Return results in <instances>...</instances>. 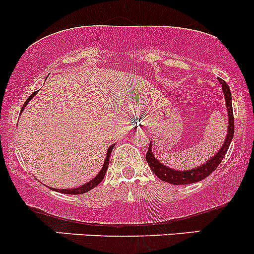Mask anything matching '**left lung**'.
<instances>
[{
  "instance_id": "obj_1",
  "label": "left lung",
  "mask_w": 254,
  "mask_h": 254,
  "mask_svg": "<svg viewBox=\"0 0 254 254\" xmlns=\"http://www.w3.org/2000/svg\"><path fill=\"white\" fill-rule=\"evenodd\" d=\"M220 84L222 87V91H224L225 96V102H226V109H227V117H229V123H227V134L225 137V141L222 143V146L220 147V150L210 158L209 161H206L204 165L198 166V167H194L191 170L187 171H178L173 170V168L167 167L163 163H161L157 158L153 156L152 153V143L150 142L148 146L147 153H146V161H147L148 166L152 170V172L155 173L161 181L167 182V183L175 184V186H179V184H190V183H196V182L203 181L204 178H206L207 176L211 175L215 170L217 168V166L221 163V161L224 160L225 153L229 150V146L231 143L232 139H234V132H235V124H234V112H232V97H231V91H230V87L224 79H219Z\"/></svg>"
}]
</instances>
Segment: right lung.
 <instances>
[{
    "label": "right lung",
    "instance_id": "add662e5",
    "mask_svg": "<svg viewBox=\"0 0 254 254\" xmlns=\"http://www.w3.org/2000/svg\"><path fill=\"white\" fill-rule=\"evenodd\" d=\"M35 94H37V92H34V93H33L32 96H29V98L27 99V102H25V103L23 104L22 111H23V109H24V107L27 106L28 102H29L30 99H32L33 97L35 96ZM113 147H114V143H113V145H111L108 147V151H107V156H106V161H104V163H103V167H102V170L99 171L98 175L94 177L93 179H91V181L87 182V183H84L83 186L78 187V188H72V189H55V188H50V189H53V190H55V191H60V193H64V194H73V195H75V194H83V193H86V191H89V190H91V189L96 188V187L98 186V184L101 183L102 181H103L104 176H106L107 170H108L109 157H111V155H112Z\"/></svg>",
    "mask_w": 254,
    "mask_h": 254
}]
</instances>
